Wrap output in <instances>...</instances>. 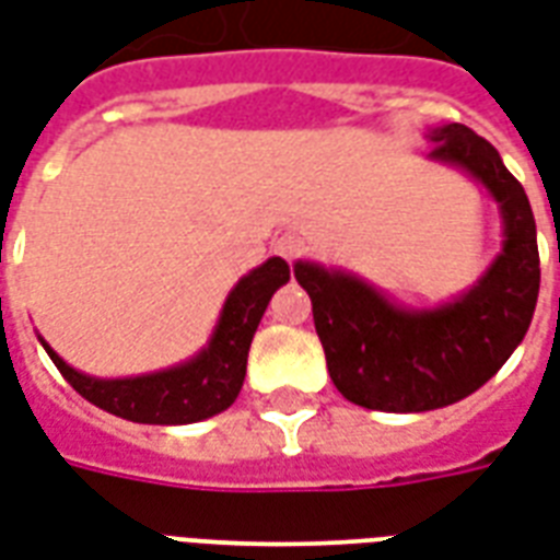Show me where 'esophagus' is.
<instances>
[{"instance_id": "34e87169", "label": "esophagus", "mask_w": 560, "mask_h": 560, "mask_svg": "<svg viewBox=\"0 0 560 560\" xmlns=\"http://www.w3.org/2000/svg\"><path fill=\"white\" fill-rule=\"evenodd\" d=\"M276 255H281L284 260H296V257L305 255V240L300 233H284L276 240Z\"/></svg>"}]
</instances>
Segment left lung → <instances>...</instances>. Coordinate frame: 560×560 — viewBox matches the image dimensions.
<instances>
[{"label":"left lung","mask_w":560,"mask_h":560,"mask_svg":"<svg viewBox=\"0 0 560 560\" xmlns=\"http://www.w3.org/2000/svg\"><path fill=\"white\" fill-rule=\"evenodd\" d=\"M432 143V159L477 176L504 212V252L474 291L434 312H405L353 276L293 267L332 384L369 411H434L480 389L525 339L540 293L534 212L498 149L458 122L434 128Z\"/></svg>","instance_id":"obj_1"}]
</instances>
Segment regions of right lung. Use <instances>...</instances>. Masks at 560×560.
Returning a JSON list of instances; mask_svg holds the SVG:
<instances>
[{"instance_id":"right-lung-1","label":"right lung","mask_w":560,"mask_h":560,"mask_svg":"<svg viewBox=\"0 0 560 560\" xmlns=\"http://www.w3.org/2000/svg\"><path fill=\"white\" fill-rule=\"evenodd\" d=\"M288 279H291V267L281 257H269L264 267L252 269L228 296L207 351L197 353L191 363L176 365L159 375L98 381L74 372L44 341L42 345L68 384L102 411L149 425H185V422L207 420L212 413L231 408L233 399L240 396L257 324L267 312L272 293Z\"/></svg>"}]
</instances>
